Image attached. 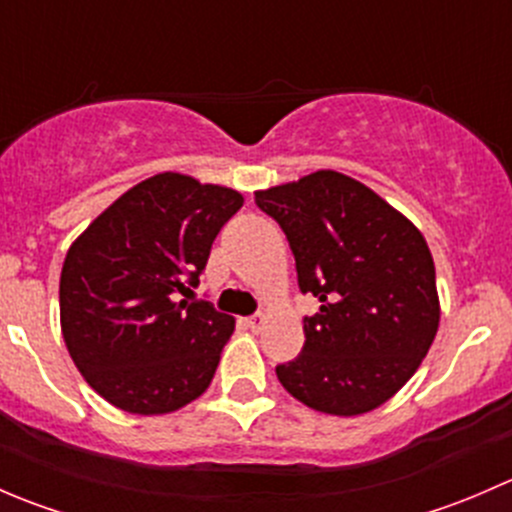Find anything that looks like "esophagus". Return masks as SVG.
Segmentation results:
<instances>
[{
    "mask_svg": "<svg viewBox=\"0 0 512 512\" xmlns=\"http://www.w3.org/2000/svg\"><path fill=\"white\" fill-rule=\"evenodd\" d=\"M265 322H267V317H265V314H260V312L252 314V317L245 319V324L252 329V332H260V329L265 327Z\"/></svg>",
    "mask_w": 512,
    "mask_h": 512,
    "instance_id": "esophagus-1",
    "label": "esophagus"
}]
</instances>
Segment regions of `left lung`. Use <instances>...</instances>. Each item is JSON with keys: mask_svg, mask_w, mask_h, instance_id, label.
Listing matches in <instances>:
<instances>
[{"mask_svg": "<svg viewBox=\"0 0 512 512\" xmlns=\"http://www.w3.org/2000/svg\"><path fill=\"white\" fill-rule=\"evenodd\" d=\"M287 235L302 294L304 347L277 379L309 409L356 416L389 401L438 329L436 267L421 232L349 175L317 170L255 193Z\"/></svg>", "mask_w": 512, "mask_h": 512, "instance_id": "obj_1", "label": "left lung"}]
</instances>
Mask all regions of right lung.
I'll return each mask as SVG.
<instances>
[{
	"instance_id": "1",
	"label": "right lung",
	"mask_w": 512,
	"mask_h": 512,
	"mask_svg": "<svg viewBox=\"0 0 512 512\" xmlns=\"http://www.w3.org/2000/svg\"><path fill=\"white\" fill-rule=\"evenodd\" d=\"M240 208L237 190L158 173L69 247L61 332L76 369L108 404L168 414L208 389L235 319L190 297L220 227Z\"/></svg>"
}]
</instances>
